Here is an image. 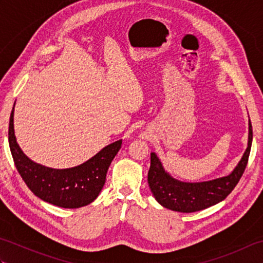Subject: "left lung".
Listing matches in <instances>:
<instances>
[{
  "mask_svg": "<svg viewBox=\"0 0 263 263\" xmlns=\"http://www.w3.org/2000/svg\"><path fill=\"white\" fill-rule=\"evenodd\" d=\"M252 124L249 121L248 148L230 175L205 182H182L165 172L155 153L150 155L148 184L155 199L167 209L178 212H194L220 202L236 186L248 165L252 144Z\"/></svg>",
  "mask_w": 263,
  "mask_h": 263,
  "instance_id": "1",
  "label": "left lung"
}]
</instances>
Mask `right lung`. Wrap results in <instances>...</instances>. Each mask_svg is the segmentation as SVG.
Returning a JSON list of instances; mask_svg holds the SVG:
<instances>
[{
    "label": "right lung",
    "mask_w": 263,
    "mask_h": 263,
    "mask_svg": "<svg viewBox=\"0 0 263 263\" xmlns=\"http://www.w3.org/2000/svg\"><path fill=\"white\" fill-rule=\"evenodd\" d=\"M14 106L10 115L9 146L14 165L30 191L45 202L61 208H80L98 197L106 181L108 167L119 153L122 140L103 148L86 163L65 170L37 164L20 149L14 136Z\"/></svg>",
    "instance_id": "add662e5"
}]
</instances>
